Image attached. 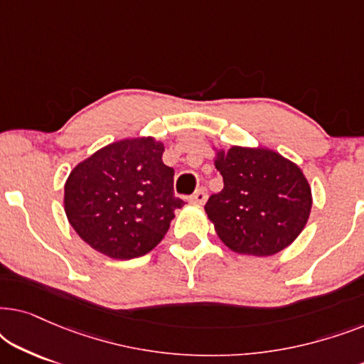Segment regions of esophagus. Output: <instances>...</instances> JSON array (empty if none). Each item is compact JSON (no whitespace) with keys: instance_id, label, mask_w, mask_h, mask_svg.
I'll return each mask as SVG.
<instances>
[{"instance_id":"obj_1","label":"esophagus","mask_w":364,"mask_h":364,"mask_svg":"<svg viewBox=\"0 0 364 364\" xmlns=\"http://www.w3.org/2000/svg\"><path fill=\"white\" fill-rule=\"evenodd\" d=\"M205 200H207L205 188H198V191L193 193V196H191V198H188V202L197 203V205H202V203H205Z\"/></svg>"}]
</instances>
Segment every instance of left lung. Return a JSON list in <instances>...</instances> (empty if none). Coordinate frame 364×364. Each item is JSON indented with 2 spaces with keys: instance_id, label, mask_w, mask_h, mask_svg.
Returning a JSON list of instances; mask_svg holds the SVG:
<instances>
[{
  "instance_id": "8db88e82",
  "label": "left lung",
  "mask_w": 364,
  "mask_h": 364,
  "mask_svg": "<svg viewBox=\"0 0 364 364\" xmlns=\"http://www.w3.org/2000/svg\"><path fill=\"white\" fill-rule=\"evenodd\" d=\"M223 188L205 203L217 235L240 255L270 257L306 227L313 197L295 162L267 147L215 149Z\"/></svg>"
}]
</instances>
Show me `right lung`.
Returning a JSON list of instances; mask_svg holds the SVG:
<instances>
[{
	"label": "right lung",
	"mask_w": 364,
	"mask_h": 364,
	"mask_svg": "<svg viewBox=\"0 0 364 364\" xmlns=\"http://www.w3.org/2000/svg\"><path fill=\"white\" fill-rule=\"evenodd\" d=\"M161 141L127 137L79 162L64 183V212L94 250L131 260L156 248L183 200L173 196V168Z\"/></svg>",
	"instance_id": "add662e5"
}]
</instances>
